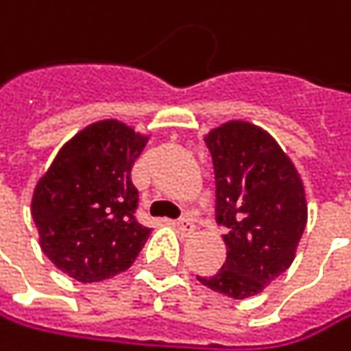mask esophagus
Masks as SVG:
<instances>
[{
    "label": "esophagus",
    "mask_w": 351,
    "mask_h": 351,
    "mask_svg": "<svg viewBox=\"0 0 351 351\" xmlns=\"http://www.w3.org/2000/svg\"><path fill=\"white\" fill-rule=\"evenodd\" d=\"M174 226H177V230H179L181 234H191V232L195 230V224H193V220H191L189 216L177 220V222H174Z\"/></svg>",
    "instance_id": "1"
}]
</instances>
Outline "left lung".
Wrapping results in <instances>:
<instances>
[{"mask_svg":"<svg viewBox=\"0 0 351 351\" xmlns=\"http://www.w3.org/2000/svg\"><path fill=\"white\" fill-rule=\"evenodd\" d=\"M216 174V220L228 228L226 263L197 276L210 290L234 300L251 298L294 261L306 226V199L298 172L263 129L230 121L206 137Z\"/></svg>","mask_w":351,"mask_h":351,"instance_id":"8db88e82","label":"left lung"}]
</instances>
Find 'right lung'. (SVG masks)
<instances>
[{"label": "right lung", "instance_id": "add662e5", "mask_svg": "<svg viewBox=\"0 0 351 351\" xmlns=\"http://www.w3.org/2000/svg\"><path fill=\"white\" fill-rule=\"evenodd\" d=\"M147 137L100 121L67 141L32 195L43 253L69 278L92 284L133 265L149 228L139 224L131 168Z\"/></svg>", "mask_w": 351, "mask_h": 351}]
</instances>
